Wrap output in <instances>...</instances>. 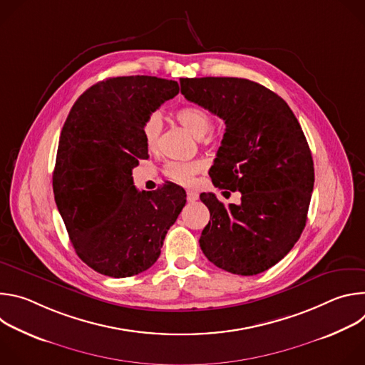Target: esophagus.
Returning a JSON list of instances; mask_svg holds the SVG:
<instances>
[{
  "instance_id": "34e87169",
  "label": "esophagus",
  "mask_w": 365,
  "mask_h": 365,
  "mask_svg": "<svg viewBox=\"0 0 365 365\" xmlns=\"http://www.w3.org/2000/svg\"><path fill=\"white\" fill-rule=\"evenodd\" d=\"M197 197H199V195L196 192H193V190H187L186 192V199L189 202H195V200H197Z\"/></svg>"
}]
</instances>
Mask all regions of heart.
Here are the masks:
<instances>
[{
  "label": "heart",
  "instance_id": "heart-1",
  "mask_svg": "<svg viewBox=\"0 0 365 365\" xmlns=\"http://www.w3.org/2000/svg\"><path fill=\"white\" fill-rule=\"evenodd\" d=\"M176 120L186 130H189V133H192L196 138H202L212 128V117L210 111L197 106H190L179 110L176 113ZM162 130H163V120L160 113L154 111L148 114L143 123L141 131H143L145 145L150 150L158 147ZM203 169H205V162L202 160H189V162L172 160L165 165V175L173 182L187 186L192 183L193 178L197 173H200Z\"/></svg>",
  "mask_w": 365,
  "mask_h": 365
}]
</instances>
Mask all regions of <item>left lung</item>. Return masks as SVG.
Listing matches in <instances>:
<instances>
[{"mask_svg":"<svg viewBox=\"0 0 365 365\" xmlns=\"http://www.w3.org/2000/svg\"><path fill=\"white\" fill-rule=\"evenodd\" d=\"M180 92L224 120L210 176L217 187L241 192V202L227 207L214 193L200 195L211 214L200 248L232 274L263 273L306 225L315 170L302 127L283 98L248 79L182 78Z\"/></svg>","mask_w":365,"mask_h":365,"instance_id":"obj_1","label":"left lung"}]
</instances>
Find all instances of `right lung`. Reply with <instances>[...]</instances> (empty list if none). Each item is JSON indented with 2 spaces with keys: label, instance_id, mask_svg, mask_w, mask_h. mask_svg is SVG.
<instances>
[{
  "label": "right lung",
  "instance_id": "obj_1",
  "mask_svg": "<svg viewBox=\"0 0 365 365\" xmlns=\"http://www.w3.org/2000/svg\"><path fill=\"white\" fill-rule=\"evenodd\" d=\"M178 93L176 81L110 78L86 89L65 121L55 200L76 254L101 274L121 279L150 269L186 203L175 183L138 192L131 176L148 158L144 120Z\"/></svg>",
  "mask_w": 365,
  "mask_h": 365
}]
</instances>
